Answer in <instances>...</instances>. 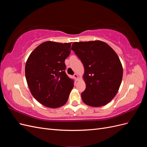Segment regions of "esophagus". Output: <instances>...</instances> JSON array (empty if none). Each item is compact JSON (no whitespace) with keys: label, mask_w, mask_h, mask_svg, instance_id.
Listing matches in <instances>:
<instances>
[{"label":"esophagus","mask_w":147,"mask_h":147,"mask_svg":"<svg viewBox=\"0 0 147 147\" xmlns=\"http://www.w3.org/2000/svg\"><path fill=\"white\" fill-rule=\"evenodd\" d=\"M74 78L76 79V80H77V78H78V75L77 74H75L74 75Z\"/></svg>","instance_id":"esophagus-1"}]
</instances>
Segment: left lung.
Listing matches in <instances>:
<instances>
[{"instance_id": "8db88e82", "label": "left lung", "mask_w": 147, "mask_h": 147, "mask_svg": "<svg viewBox=\"0 0 147 147\" xmlns=\"http://www.w3.org/2000/svg\"><path fill=\"white\" fill-rule=\"evenodd\" d=\"M71 50L84 68L86 89L81 94L84 103L96 107L107 104L117 94L123 78L117 53L100 40L74 42Z\"/></svg>"}]
</instances>
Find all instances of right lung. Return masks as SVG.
Segmentation results:
<instances>
[{
	"instance_id": "right-lung-1",
	"label": "right lung",
	"mask_w": 147,
	"mask_h": 147,
	"mask_svg": "<svg viewBox=\"0 0 147 147\" xmlns=\"http://www.w3.org/2000/svg\"><path fill=\"white\" fill-rule=\"evenodd\" d=\"M71 43L43 42L30 53L25 66L28 86L34 98L50 108L64 105L74 88L66 74L65 59L70 54Z\"/></svg>"
}]
</instances>
